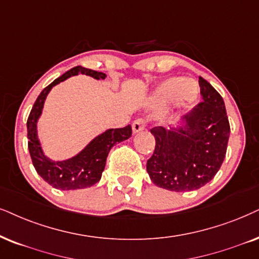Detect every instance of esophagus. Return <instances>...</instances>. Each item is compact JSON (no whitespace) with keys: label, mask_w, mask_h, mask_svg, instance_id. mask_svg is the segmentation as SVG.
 <instances>
[{"label":"esophagus","mask_w":259,"mask_h":259,"mask_svg":"<svg viewBox=\"0 0 259 259\" xmlns=\"http://www.w3.org/2000/svg\"><path fill=\"white\" fill-rule=\"evenodd\" d=\"M146 125H147V122L143 118H139V119L134 120V123H133V132L135 133V134L142 132V130L146 127Z\"/></svg>","instance_id":"esophagus-1"}]
</instances>
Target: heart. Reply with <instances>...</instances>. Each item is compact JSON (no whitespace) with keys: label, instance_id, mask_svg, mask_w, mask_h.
Instances as JSON below:
<instances>
[{"label":"heart","instance_id":"1","mask_svg":"<svg viewBox=\"0 0 259 259\" xmlns=\"http://www.w3.org/2000/svg\"><path fill=\"white\" fill-rule=\"evenodd\" d=\"M198 96V86L195 81L184 80L183 77H168L159 84L156 97L162 101L177 100L181 106L192 104Z\"/></svg>","mask_w":259,"mask_h":259}]
</instances>
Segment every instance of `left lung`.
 <instances>
[{
	"mask_svg": "<svg viewBox=\"0 0 259 259\" xmlns=\"http://www.w3.org/2000/svg\"><path fill=\"white\" fill-rule=\"evenodd\" d=\"M198 83L203 101L185 117V126L150 130L155 149L147 161V172L162 189L197 190L214 178L224 162L231 133L224 99L203 77Z\"/></svg>",
	"mask_w": 259,
	"mask_h": 259,
	"instance_id": "1",
	"label": "left lung"
}]
</instances>
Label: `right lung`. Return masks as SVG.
I'll return each instance as SVG.
<instances>
[{
  "instance_id": "obj_1",
  "label": "right lung",
  "mask_w": 259,
  "mask_h": 259,
  "mask_svg": "<svg viewBox=\"0 0 259 259\" xmlns=\"http://www.w3.org/2000/svg\"><path fill=\"white\" fill-rule=\"evenodd\" d=\"M77 74H86L97 80H104L106 77L104 73L87 69L80 65L71 68L41 91L27 118L28 150L35 171L52 188L58 190L84 189L97 184L105 168L110 149L117 143L129 139L133 134L132 125L119 129H109L91 141L86 148L74 158L64 161H52L45 156L37 136V120L41 113L44 101L52 87Z\"/></svg>"
}]
</instances>
